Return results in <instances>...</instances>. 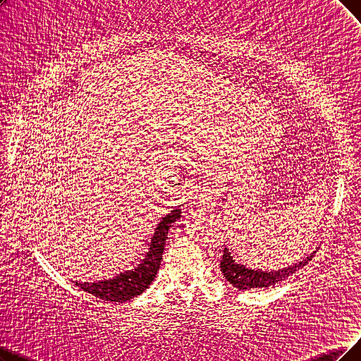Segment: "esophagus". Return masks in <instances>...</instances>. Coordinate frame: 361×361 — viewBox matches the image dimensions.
<instances>
[{"label":"esophagus","mask_w":361,"mask_h":361,"mask_svg":"<svg viewBox=\"0 0 361 361\" xmlns=\"http://www.w3.org/2000/svg\"><path fill=\"white\" fill-rule=\"evenodd\" d=\"M210 197H212V194H210L209 190L203 188V186H195V190L190 194L188 200H190L191 204L203 206V204H206L207 201L210 200Z\"/></svg>","instance_id":"obj_1"}]
</instances>
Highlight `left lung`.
<instances>
[{
    "mask_svg": "<svg viewBox=\"0 0 361 361\" xmlns=\"http://www.w3.org/2000/svg\"><path fill=\"white\" fill-rule=\"evenodd\" d=\"M311 257L312 255L289 268H283L280 271H274V272L272 271L264 272L259 269H250L238 264L225 247L224 255L221 257V271L224 274V277L240 290L259 289V287H269L279 281L286 280L287 277L292 276V274H295L300 267L307 265L308 261H311Z\"/></svg>",
    "mask_w": 361,
    "mask_h": 361,
    "instance_id": "8db88e82",
    "label": "left lung"
}]
</instances>
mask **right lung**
<instances>
[{"label": "right lung", "mask_w": 361, "mask_h": 361, "mask_svg": "<svg viewBox=\"0 0 361 361\" xmlns=\"http://www.w3.org/2000/svg\"><path fill=\"white\" fill-rule=\"evenodd\" d=\"M180 209L171 210L166 218H163V221L158 224L154 237L151 240L149 252L136 269L126 271L111 280L96 283L74 281V284L78 286L84 292H89L90 295L99 299L111 302H126L145 292L152 283V280L155 279L158 268H160L164 244L170 226L173 222L180 218Z\"/></svg>", "instance_id": "right-lung-1"}]
</instances>
